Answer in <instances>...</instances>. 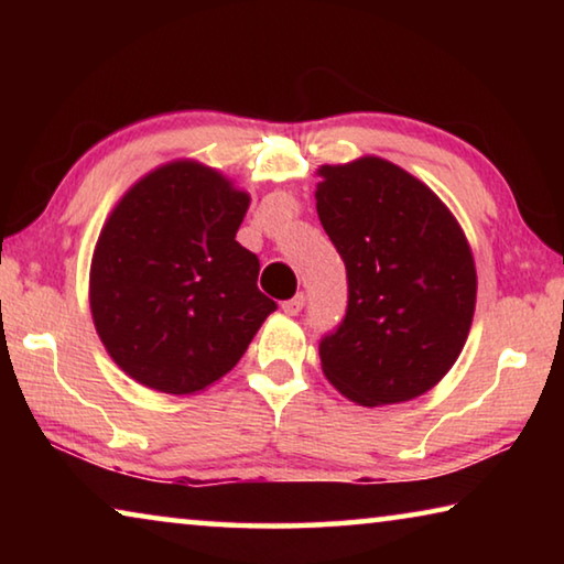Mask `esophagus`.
Instances as JSON below:
<instances>
[{
  "instance_id": "1",
  "label": "esophagus",
  "mask_w": 564,
  "mask_h": 564,
  "mask_svg": "<svg viewBox=\"0 0 564 564\" xmlns=\"http://www.w3.org/2000/svg\"><path fill=\"white\" fill-rule=\"evenodd\" d=\"M303 305H305V295L303 293H299V295H293L291 301H283V313H289V316H299V313L303 311Z\"/></svg>"
}]
</instances>
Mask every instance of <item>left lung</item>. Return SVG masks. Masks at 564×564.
<instances>
[{
    "instance_id": "left-lung-1",
    "label": "left lung",
    "mask_w": 564,
    "mask_h": 564,
    "mask_svg": "<svg viewBox=\"0 0 564 564\" xmlns=\"http://www.w3.org/2000/svg\"><path fill=\"white\" fill-rule=\"evenodd\" d=\"M316 208L348 273L321 368L352 403H405L443 380L473 326L477 273L457 218L380 156L318 169Z\"/></svg>"
}]
</instances>
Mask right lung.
I'll use <instances>...</instances> for the list:
<instances>
[{
	"instance_id": "1",
	"label": "right lung",
	"mask_w": 564,
	"mask_h": 564,
	"mask_svg": "<svg viewBox=\"0 0 564 564\" xmlns=\"http://www.w3.org/2000/svg\"><path fill=\"white\" fill-rule=\"evenodd\" d=\"M251 204L221 171L176 159L113 206L89 271L94 328L137 383L194 395L231 370L275 303L236 241Z\"/></svg>"
}]
</instances>
